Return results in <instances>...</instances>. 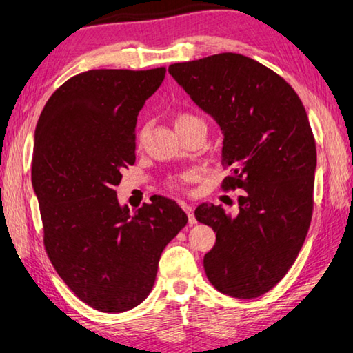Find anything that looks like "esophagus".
Here are the masks:
<instances>
[{
  "label": "esophagus",
  "instance_id": "obj_1",
  "mask_svg": "<svg viewBox=\"0 0 353 353\" xmlns=\"http://www.w3.org/2000/svg\"><path fill=\"white\" fill-rule=\"evenodd\" d=\"M180 205H181L183 210H185V213L188 214L189 224H196V216H194V208H192V205H189V203H186V202H181Z\"/></svg>",
  "mask_w": 353,
  "mask_h": 353
}]
</instances>
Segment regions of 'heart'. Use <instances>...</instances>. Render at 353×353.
Listing matches in <instances>:
<instances>
[{
    "label": "heart",
    "mask_w": 353,
    "mask_h": 353,
    "mask_svg": "<svg viewBox=\"0 0 353 353\" xmlns=\"http://www.w3.org/2000/svg\"><path fill=\"white\" fill-rule=\"evenodd\" d=\"M191 119H197V117L189 116V114H181L176 119V124H183V122H188V121H191ZM143 135H145V130H143L141 134H140V139H141ZM191 178H192V173H181V175L170 178V180L167 181V186L170 188V189H181L183 186H185V183L191 180Z\"/></svg>",
    "instance_id": "obj_1"
}]
</instances>
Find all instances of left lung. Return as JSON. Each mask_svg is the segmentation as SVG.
I'll return each mask as SVG.
<instances>
[{
    "instance_id": "8db88e82",
    "label": "left lung",
    "mask_w": 353,
    "mask_h": 353,
    "mask_svg": "<svg viewBox=\"0 0 353 353\" xmlns=\"http://www.w3.org/2000/svg\"><path fill=\"white\" fill-rule=\"evenodd\" d=\"M168 73L221 127L224 191L242 189L239 213L201 203L199 223L216 232L203 256L210 283L239 299L258 298L298 258L314 212L315 139L303 101L282 76L240 54L173 63Z\"/></svg>"
}]
</instances>
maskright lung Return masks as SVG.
Returning <instances> with one entry per match:
<instances>
[{"label":"right lung","mask_w":353,"mask_h":353,"mask_svg":"<svg viewBox=\"0 0 353 353\" xmlns=\"http://www.w3.org/2000/svg\"><path fill=\"white\" fill-rule=\"evenodd\" d=\"M165 68L90 70L50 95L34 130L32 183L44 248L70 290L117 314L146 299L162 250L186 226L172 199L154 196L130 213L114 186L135 164L137 116Z\"/></svg>","instance_id":"1"}]
</instances>
